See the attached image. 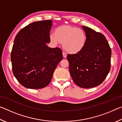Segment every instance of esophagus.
<instances>
[{"instance_id":"34e87169","label":"esophagus","mask_w":122,"mask_h":122,"mask_svg":"<svg viewBox=\"0 0 122 122\" xmlns=\"http://www.w3.org/2000/svg\"><path fill=\"white\" fill-rule=\"evenodd\" d=\"M62 54H63V56L64 58H66V57H67V54H66V53L65 52H63L62 53Z\"/></svg>"}]
</instances>
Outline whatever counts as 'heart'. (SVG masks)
<instances>
[{"mask_svg": "<svg viewBox=\"0 0 122 122\" xmlns=\"http://www.w3.org/2000/svg\"><path fill=\"white\" fill-rule=\"evenodd\" d=\"M53 44H63V48L66 52L75 54L83 50L86 42V35L82 29L75 26L63 25L56 28L55 34L49 36Z\"/></svg>", "mask_w": 122, "mask_h": 122, "instance_id": "heart-1", "label": "heart"}]
</instances>
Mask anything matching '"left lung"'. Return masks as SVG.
<instances>
[{
    "label": "left lung",
    "mask_w": 122,
    "mask_h": 122,
    "mask_svg": "<svg viewBox=\"0 0 122 122\" xmlns=\"http://www.w3.org/2000/svg\"><path fill=\"white\" fill-rule=\"evenodd\" d=\"M86 35L83 50L68 54L69 72L76 85L83 88L95 87L102 83L110 70L111 50L102 34L82 26Z\"/></svg>",
    "instance_id": "8db88e82"
}]
</instances>
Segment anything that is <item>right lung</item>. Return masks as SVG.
Returning <instances> with one entry per match:
<instances>
[{
  "mask_svg": "<svg viewBox=\"0 0 122 122\" xmlns=\"http://www.w3.org/2000/svg\"><path fill=\"white\" fill-rule=\"evenodd\" d=\"M51 20L36 21L16 35L11 54L12 71L18 82L29 89H41L50 83L63 59L60 48H50Z\"/></svg>",
  "mask_w": 122,
  "mask_h": 122,
  "instance_id": "add662e5",
  "label": "right lung"
}]
</instances>
